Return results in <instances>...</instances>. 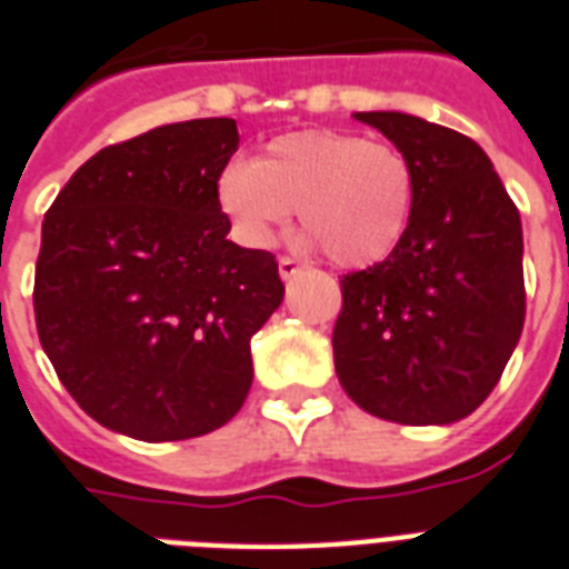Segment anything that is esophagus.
<instances>
[{"label": "esophagus", "mask_w": 569, "mask_h": 569, "mask_svg": "<svg viewBox=\"0 0 569 569\" xmlns=\"http://www.w3.org/2000/svg\"><path fill=\"white\" fill-rule=\"evenodd\" d=\"M277 268H280V277H283V280H292V277L303 268V262L295 257H280L277 259Z\"/></svg>", "instance_id": "obj_1"}]
</instances>
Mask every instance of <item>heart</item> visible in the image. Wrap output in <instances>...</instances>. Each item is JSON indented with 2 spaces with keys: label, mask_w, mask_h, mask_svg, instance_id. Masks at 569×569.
<instances>
[{
  "label": "heart",
  "mask_w": 569,
  "mask_h": 569,
  "mask_svg": "<svg viewBox=\"0 0 569 569\" xmlns=\"http://www.w3.org/2000/svg\"><path fill=\"white\" fill-rule=\"evenodd\" d=\"M413 197L416 171L401 147L339 129L274 138L257 162H230L218 180V203L241 239L271 244L298 209L303 230L342 268L389 257Z\"/></svg>",
  "instance_id": "obj_1"
}]
</instances>
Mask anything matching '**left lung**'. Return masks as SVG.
Here are the masks:
<instances>
[{
  "instance_id": "left-lung-1",
  "label": "left lung",
  "mask_w": 569,
  "mask_h": 569,
  "mask_svg": "<svg viewBox=\"0 0 569 569\" xmlns=\"http://www.w3.org/2000/svg\"><path fill=\"white\" fill-rule=\"evenodd\" d=\"M355 118L410 156L416 197L396 250L339 280V383L387 422H458L493 392L520 342V212L472 138L401 111Z\"/></svg>"
}]
</instances>
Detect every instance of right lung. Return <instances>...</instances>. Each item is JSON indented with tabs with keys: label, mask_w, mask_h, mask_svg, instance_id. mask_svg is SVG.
<instances>
[{
	"label": "right lung",
	"mask_w": 569,
	"mask_h": 569,
	"mask_svg": "<svg viewBox=\"0 0 569 569\" xmlns=\"http://www.w3.org/2000/svg\"><path fill=\"white\" fill-rule=\"evenodd\" d=\"M230 118L168 123L102 147L40 232L34 321L84 413L144 442L191 440L239 413L250 337L283 301L274 253L227 239L218 180Z\"/></svg>",
	"instance_id": "right-lung-1"
}]
</instances>
